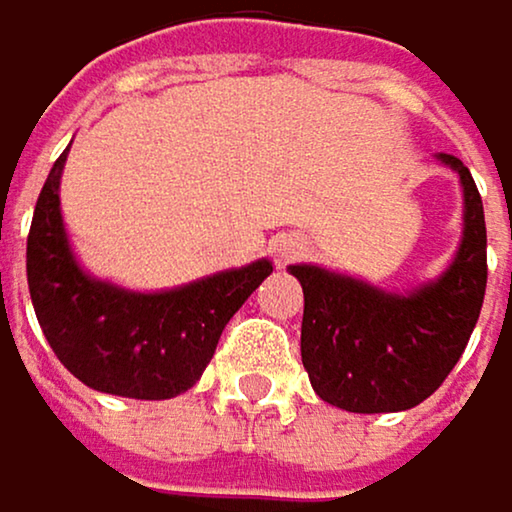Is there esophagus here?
I'll return each instance as SVG.
<instances>
[{"label":"esophagus","instance_id":"esophagus-1","mask_svg":"<svg viewBox=\"0 0 512 512\" xmlns=\"http://www.w3.org/2000/svg\"><path fill=\"white\" fill-rule=\"evenodd\" d=\"M301 250H304V244H301L298 238H286V241L277 247V256H280V262H286V259H295Z\"/></svg>","mask_w":512,"mask_h":512}]
</instances>
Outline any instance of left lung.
Returning a JSON list of instances; mask_svg holds the SVG:
<instances>
[{
	"instance_id": "obj_1",
	"label": "left lung",
	"mask_w": 512,
	"mask_h": 512,
	"mask_svg": "<svg viewBox=\"0 0 512 512\" xmlns=\"http://www.w3.org/2000/svg\"><path fill=\"white\" fill-rule=\"evenodd\" d=\"M459 172L465 214L450 268L408 295L316 265H292L304 289L301 361L313 390L346 411H405L432 396L462 358L486 295V220L468 166Z\"/></svg>"
}]
</instances>
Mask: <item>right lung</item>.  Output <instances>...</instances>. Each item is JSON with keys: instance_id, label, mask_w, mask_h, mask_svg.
I'll use <instances>...</instances> for the list:
<instances>
[{"instance_id": "1", "label": "right lung", "mask_w": 512, "mask_h": 512, "mask_svg": "<svg viewBox=\"0 0 512 512\" xmlns=\"http://www.w3.org/2000/svg\"><path fill=\"white\" fill-rule=\"evenodd\" d=\"M53 163L26 241V277L41 331L83 384L130 399H169L199 382L238 307L274 271L268 259L169 292H128L89 277L68 244Z\"/></svg>"}]
</instances>
